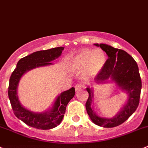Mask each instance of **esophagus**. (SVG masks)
Returning <instances> with one entry per match:
<instances>
[{
	"instance_id": "1",
	"label": "esophagus",
	"mask_w": 148,
	"mask_h": 148,
	"mask_svg": "<svg viewBox=\"0 0 148 148\" xmlns=\"http://www.w3.org/2000/svg\"><path fill=\"white\" fill-rule=\"evenodd\" d=\"M84 85L82 83H78L75 85V90H79V89H81L82 88H83Z\"/></svg>"
}]
</instances>
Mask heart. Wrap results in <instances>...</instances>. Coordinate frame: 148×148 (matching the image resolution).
<instances>
[{
	"label": "heart",
	"mask_w": 148,
	"mask_h": 148,
	"mask_svg": "<svg viewBox=\"0 0 148 148\" xmlns=\"http://www.w3.org/2000/svg\"><path fill=\"white\" fill-rule=\"evenodd\" d=\"M106 61V55L101 49H83L71 56L69 67L73 72L80 73L84 71L86 77H91L101 71Z\"/></svg>",
	"instance_id": "heart-1"
}]
</instances>
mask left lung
I'll use <instances>...</instances> for the list:
<instances>
[{"label":"left lung","instance_id":"8db88e82","mask_svg":"<svg viewBox=\"0 0 148 148\" xmlns=\"http://www.w3.org/2000/svg\"><path fill=\"white\" fill-rule=\"evenodd\" d=\"M100 47L108 55L109 58L103 69L95 77L97 83L111 78L122 90L128 94V102L121 112L113 118H103L96 115L91 107L93 91L87 88L89 96L85 103L87 112L95 124L104 128H113L125 122L137 109L140 99L142 81L139 68L134 59L124 50L104 44H95Z\"/></svg>","mask_w":148,"mask_h":148}]
</instances>
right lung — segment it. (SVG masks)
<instances>
[{"label": "right lung", "instance_id": "1", "mask_svg": "<svg viewBox=\"0 0 148 148\" xmlns=\"http://www.w3.org/2000/svg\"><path fill=\"white\" fill-rule=\"evenodd\" d=\"M64 49L63 47H55L47 50L37 51L23 58L18 61L16 67L9 79L8 95L12 110L16 118L27 125L38 129H51L61 123L68 103L75 94V89L64 91L57 98L53 107L49 111L45 113H34L25 109L18 100L16 88L22 76L29 70L39 66L52 64L50 61L55 60L61 55Z\"/></svg>", "mask_w": 148, "mask_h": 148}]
</instances>
